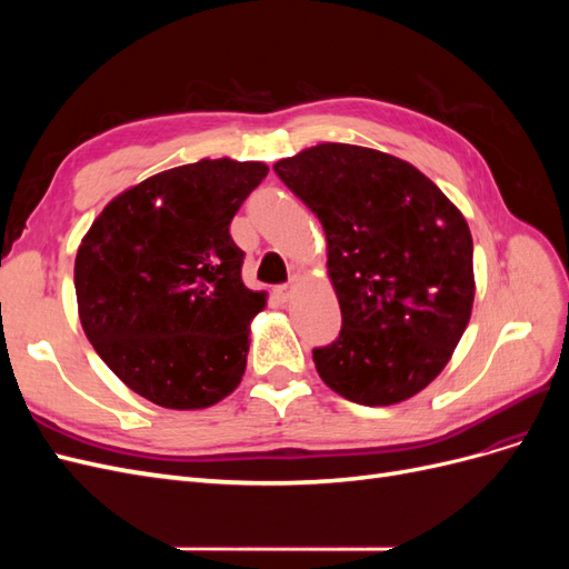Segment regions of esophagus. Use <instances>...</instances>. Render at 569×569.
I'll return each mask as SVG.
<instances>
[{
  "label": "esophagus",
  "mask_w": 569,
  "mask_h": 569,
  "mask_svg": "<svg viewBox=\"0 0 569 569\" xmlns=\"http://www.w3.org/2000/svg\"><path fill=\"white\" fill-rule=\"evenodd\" d=\"M291 289H295V278H291L287 284H278V287H274V297H278V301L287 303L289 297H291Z\"/></svg>",
  "instance_id": "obj_1"
}]
</instances>
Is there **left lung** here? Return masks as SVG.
Listing matches in <instances>:
<instances>
[{"mask_svg": "<svg viewBox=\"0 0 569 569\" xmlns=\"http://www.w3.org/2000/svg\"><path fill=\"white\" fill-rule=\"evenodd\" d=\"M322 222L341 332L313 349L322 382L393 406L449 363L472 316V234L456 203L391 153L322 142L272 166Z\"/></svg>", "mask_w": 569, "mask_h": 569, "instance_id": "8db88e82", "label": "left lung"}]
</instances>
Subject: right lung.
<instances>
[{
  "mask_svg": "<svg viewBox=\"0 0 569 569\" xmlns=\"http://www.w3.org/2000/svg\"><path fill=\"white\" fill-rule=\"evenodd\" d=\"M261 161L201 159L113 197L76 256L78 316L94 351L147 401L201 410L247 370L249 327L268 291L242 282L230 237Z\"/></svg>",
  "mask_w": 569,
  "mask_h": 569,
  "instance_id": "right-lung-1",
  "label": "right lung"
}]
</instances>
